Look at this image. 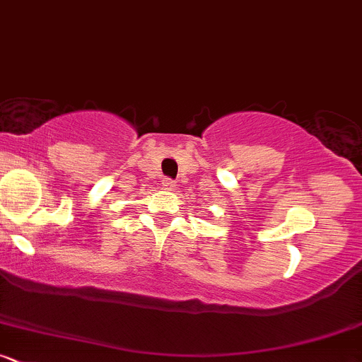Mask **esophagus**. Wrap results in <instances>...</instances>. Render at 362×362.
Wrapping results in <instances>:
<instances>
[{
  "instance_id": "obj_1",
  "label": "esophagus",
  "mask_w": 362,
  "mask_h": 362,
  "mask_svg": "<svg viewBox=\"0 0 362 362\" xmlns=\"http://www.w3.org/2000/svg\"><path fill=\"white\" fill-rule=\"evenodd\" d=\"M160 185H162V188L167 189V192H173L174 186H176V182H174L173 180H169V177H164V180L160 181Z\"/></svg>"
}]
</instances>
